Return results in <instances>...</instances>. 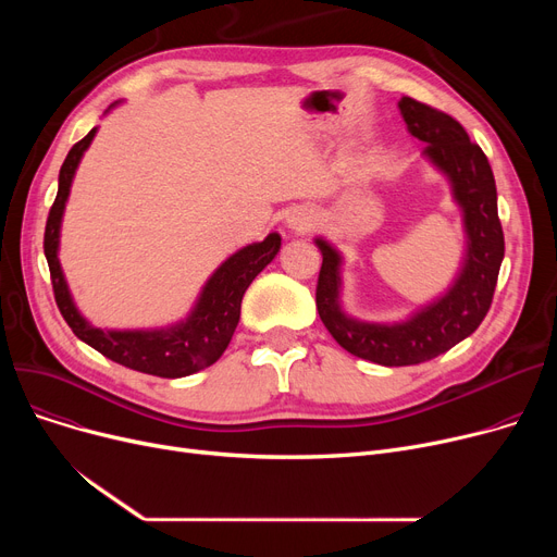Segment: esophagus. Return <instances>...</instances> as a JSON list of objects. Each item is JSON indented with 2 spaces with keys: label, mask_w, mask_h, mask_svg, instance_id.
Segmentation results:
<instances>
[{
  "label": "esophagus",
  "mask_w": 557,
  "mask_h": 557,
  "mask_svg": "<svg viewBox=\"0 0 557 557\" xmlns=\"http://www.w3.org/2000/svg\"><path fill=\"white\" fill-rule=\"evenodd\" d=\"M315 212L313 210H309V208H298V210H294L290 212L288 216H286V227H288V232H294V234H302V232H309L313 225H315Z\"/></svg>",
  "instance_id": "1"
}]
</instances>
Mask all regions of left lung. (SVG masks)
Segmentation results:
<instances>
[{"instance_id": "8db88e82", "label": "left lung", "mask_w": 557, "mask_h": 557, "mask_svg": "<svg viewBox=\"0 0 557 557\" xmlns=\"http://www.w3.org/2000/svg\"><path fill=\"white\" fill-rule=\"evenodd\" d=\"M408 133L424 141V158L447 175L454 200L462 212L465 257L458 275L441 298L420 307L399 323H368L347 315L341 305V252L315 239L323 252L315 286V307L330 334L349 355L379 366H416L445 355L456 343L476 332L492 305L496 277L504 261V230L496 212V185L481 146L454 116L399 99Z\"/></svg>"}]
</instances>
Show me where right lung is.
Listing matches in <instances>:
<instances>
[{
  "label": "right lung",
  "instance_id": "right-lung-1",
  "mask_svg": "<svg viewBox=\"0 0 557 557\" xmlns=\"http://www.w3.org/2000/svg\"><path fill=\"white\" fill-rule=\"evenodd\" d=\"M114 106L116 103L110 108ZM95 135L97 128L76 141L67 153L61 175H58V194L45 227V257L49 263L55 305L72 332L110 361L164 379L194 374L219 361V357L225 352L239 323L246 288L275 259L282 237L277 232H271L263 242L250 244L227 257L212 277L205 282L194 309L181 323L160 330H99L90 325L72 300L61 259H58V244H61V223L74 173Z\"/></svg>",
  "mask_w": 557,
  "mask_h": 557
}]
</instances>
